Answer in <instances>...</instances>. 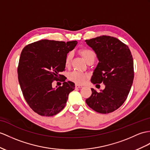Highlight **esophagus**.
<instances>
[{
    "mask_svg": "<svg viewBox=\"0 0 150 150\" xmlns=\"http://www.w3.org/2000/svg\"><path fill=\"white\" fill-rule=\"evenodd\" d=\"M83 86L81 85H75V88H81Z\"/></svg>",
    "mask_w": 150,
    "mask_h": 150,
    "instance_id": "34e87169",
    "label": "esophagus"
}]
</instances>
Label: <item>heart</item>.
<instances>
[{
    "label": "heart",
    "mask_w": 150,
    "mask_h": 150,
    "mask_svg": "<svg viewBox=\"0 0 150 150\" xmlns=\"http://www.w3.org/2000/svg\"><path fill=\"white\" fill-rule=\"evenodd\" d=\"M79 52L80 54L83 57L86 62L88 63L91 60H95L96 58V53L93 50L88 49V48H83L81 49ZM72 58V53L71 52L69 53L65 59V65L66 67H69L71 64V60ZM68 78L70 81L74 82L76 84L81 85L85 81V80L87 78V74H85L83 72H78V71H73L71 73H69L68 75Z\"/></svg>",
    "instance_id": "obj_1"
}]
</instances>
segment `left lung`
Instances as JSON below:
<instances>
[{"label": "left lung", "instance_id": "obj_1", "mask_svg": "<svg viewBox=\"0 0 150 150\" xmlns=\"http://www.w3.org/2000/svg\"><path fill=\"white\" fill-rule=\"evenodd\" d=\"M85 42L96 53L99 61L91 82L105 85V88L99 92L91 88L92 93L86 98V103L97 112H112L124 103L132 85V55L127 45L111 36L101 35Z\"/></svg>", "mask_w": 150, "mask_h": 150}]
</instances>
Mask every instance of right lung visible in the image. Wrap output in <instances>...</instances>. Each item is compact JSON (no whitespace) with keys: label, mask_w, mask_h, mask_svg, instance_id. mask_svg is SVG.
Wrapping results in <instances>:
<instances>
[{"label":"right lung","mask_w":150,"mask_h":150,"mask_svg":"<svg viewBox=\"0 0 150 150\" xmlns=\"http://www.w3.org/2000/svg\"><path fill=\"white\" fill-rule=\"evenodd\" d=\"M77 43L43 39L29 44L21 52L18 81L25 100L38 115L52 116L65 106L75 85L65 82V76L60 72L65 71V57ZM54 81H64L63 85L54 89L52 87Z\"/></svg>","instance_id":"1"}]
</instances>
